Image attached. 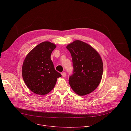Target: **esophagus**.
I'll list each match as a JSON object with an SVG mask.
<instances>
[{"label":"esophagus","instance_id":"34e87169","mask_svg":"<svg viewBox=\"0 0 131 131\" xmlns=\"http://www.w3.org/2000/svg\"><path fill=\"white\" fill-rule=\"evenodd\" d=\"M62 76L63 77H66V73L65 72H62Z\"/></svg>","mask_w":131,"mask_h":131}]
</instances>
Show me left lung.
<instances>
[{"instance_id": "1", "label": "left lung", "mask_w": 131, "mask_h": 131, "mask_svg": "<svg viewBox=\"0 0 131 131\" xmlns=\"http://www.w3.org/2000/svg\"><path fill=\"white\" fill-rule=\"evenodd\" d=\"M66 48L70 52L73 66L69 83L77 94L84 96L94 91L100 84L103 72V63L98 52L89 44L74 40Z\"/></svg>"}]
</instances>
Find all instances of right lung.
<instances>
[{"label": "right lung", "mask_w": 131, "mask_h": 131, "mask_svg": "<svg viewBox=\"0 0 131 131\" xmlns=\"http://www.w3.org/2000/svg\"><path fill=\"white\" fill-rule=\"evenodd\" d=\"M56 45L44 41L32 49L23 62L22 73L25 83L35 94L44 95L54 88L57 79L62 76L56 71L51 60Z\"/></svg>", "instance_id": "obj_1"}]
</instances>
